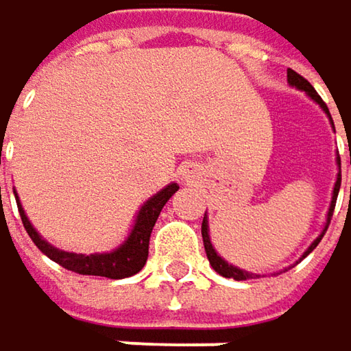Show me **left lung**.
Here are the masks:
<instances>
[{
  "instance_id": "obj_1",
  "label": "left lung",
  "mask_w": 351,
  "mask_h": 351,
  "mask_svg": "<svg viewBox=\"0 0 351 351\" xmlns=\"http://www.w3.org/2000/svg\"><path fill=\"white\" fill-rule=\"evenodd\" d=\"M288 84L292 86V88L300 89V91H304L315 104H319V108L329 116V122H331V128L335 130V126H333V120H331V114H329V110H327V106H325V101L321 99V95L315 91V88L302 77V75H298L296 71H292V69H288ZM337 178H335V184H333V194H331V202H329V210H327V219H325V227H323V231L319 233V237L304 250V254L300 256V260L302 258H306L317 245H319V241L323 239V235H325V231H327V227H329V221H331V217H333V208H335V200H337V192H339V186H341V163H339V155H337ZM350 165H351V149H350ZM351 192V188H350ZM202 241H204V250H206V258H208V262L210 265L215 267V271H219L221 276H225V278H233V280H250V278H260V274H254V271H247V269H241V267H237V265H233V263H229L227 260H223L219 254H217V250H215V245H213V241H210V227H208V215H204V219H202ZM298 260V262H300ZM296 262V263H298ZM292 267V265H290ZM290 267H286V269H290ZM284 269V271H286Z\"/></svg>"
}]
</instances>
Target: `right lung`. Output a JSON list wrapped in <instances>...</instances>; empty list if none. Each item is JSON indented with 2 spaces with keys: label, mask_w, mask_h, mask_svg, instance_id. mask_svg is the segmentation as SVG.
I'll return each mask as SVG.
<instances>
[{
  "label": "right lung",
  "mask_w": 351,
  "mask_h": 351,
  "mask_svg": "<svg viewBox=\"0 0 351 351\" xmlns=\"http://www.w3.org/2000/svg\"><path fill=\"white\" fill-rule=\"evenodd\" d=\"M180 190V186L176 182L167 184L163 190H159L157 194H153L147 202H143V206L138 208L134 223L130 227L128 237L112 252H104V254H73V252H65L59 250L55 245H51L30 223V219L26 217V210L20 204L18 192L16 194V202H18V210L24 223L26 233L30 235V239L34 241V245L53 262L59 265L75 271V274H84V276H104L110 280H120V278H128L134 276L143 269V265L147 263L149 258V237L151 231L161 215V208L165 206V202Z\"/></svg>",
  "instance_id": "1"
}]
</instances>
